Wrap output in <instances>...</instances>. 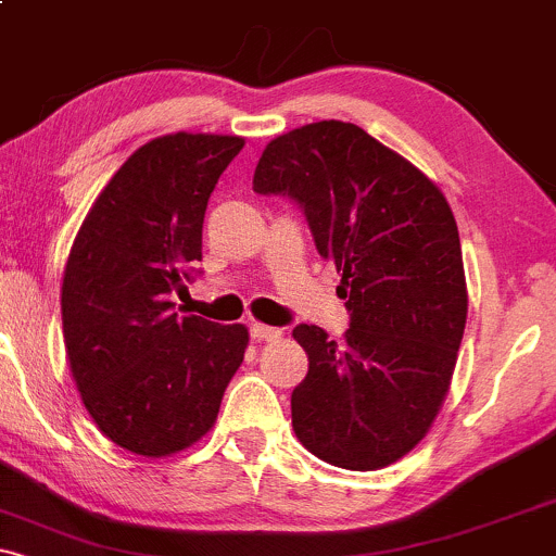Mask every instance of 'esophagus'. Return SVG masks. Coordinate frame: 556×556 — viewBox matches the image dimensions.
I'll return each instance as SVG.
<instances>
[{"instance_id":"obj_1","label":"esophagus","mask_w":556,"mask_h":556,"mask_svg":"<svg viewBox=\"0 0 556 556\" xmlns=\"http://www.w3.org/2000/svg\"><path fill=\"white\" fill-rule=\"evenodd\" d=\"M279 334H282V331L274 329V327H266V324H258V321L251 324L253 340H279Z\"/></svg>"}]
</instances>
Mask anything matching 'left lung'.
I'll return each instance as SVG.
<instances>
[{"label":"left lung","instance_id":"8db88e82","mask_svg":"<svg viewBox=\"0 0 556 556\" xmlns=\"http://www.w3.org/2000/svg\"><path fill=\"white\" fill-rule=\"evenodd\" d=\"M253 190L303 206L350 311L340 342L308 324L292 329L308 355L290 402L295 437L344 470L397 463L450 392L468 318L450 203L416 164L342 119L269 140Z\"/></svg>","mask_w":556,"mask_h":556}]
</instances>
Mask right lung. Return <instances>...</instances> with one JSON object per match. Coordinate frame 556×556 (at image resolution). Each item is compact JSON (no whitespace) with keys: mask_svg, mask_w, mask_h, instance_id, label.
I'll list each match as a JSON object with an SVG mask.
<instances>
[{"mask_svg":"<svg viewBox=\"0 0 556 556\" xmlns=\"http://www.w3.org/2000/svg\"><path fill=\"white\" fill-rule=\"evenodd\" d=\"M245 138L172 132L114 172L70 248L62 331L83 405L106 439L169 457L212 431L248 348L242 324L177 316L208 198Z\"/></svg>","mask_w":556,"mask_h":556,"instance_id":"1","label":"right lung"}]
</instances>
